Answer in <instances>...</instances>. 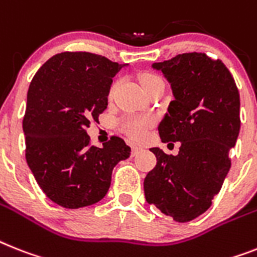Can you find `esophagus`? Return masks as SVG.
<instances>
[{
  "mask_svg": "<svg viewBox=\"0 0 257 257\" xmlns=\"http://www.w3.org/2000/svg\"><path fill=\"white\" fill-rule=\"evenodd\" d=\"M142 151V148L141 147H138V146H134L133 147V156H137L139 152Z\"/></svg>",
  "mask_w": 257,
  "mask_h": 257,
  "instance_id": "34e87169",
  "label": "esophagus"
}]
</instances>
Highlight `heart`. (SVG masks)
Instances as JSON below:
<instances>
[{
  "mask_svg": "<svg viewBox=\"0 0 257 257\" xmlns=\"http://www.w3.org/2000/svg\"><path fill=\"white\" fill-rule=\"evenodd\" d=\"M160 78L158 77L154 73H143L141 76V84L143 88H146L147 85L152 84V82L158 81ZM116 82H114L113 85L110 86L109 89V97H111L114 93V89H115ZM152 123L151 118H139V116H124L122 119L119 120V128L122 131L131 137L133 139H142V138L146 135V130H147V127Z\"/></svg>",
  "mask_w": 257,
  "mask_h": 257,
  "instance_id": "obj_1",
  "label": "heart"
}]
</instances>
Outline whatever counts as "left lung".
I'll return each instance as SVG.
<instances>
[{"instance_id": "8db88e82", "label": "left lung", "mask_w": 257, "mask_h": 257, "mask_svg": "<svg viewBox=\"0 0 257 257\" xmlns=\"http://www.w3.org/2000/svg\"><path fill=\"white\" fill-rule=\"evenodd\" d=\"M175 99L159 124L162 142H180L179 155L155 147L158 163L144 179V196L176 222H189L211 206L231 167L228 152L240 130V98L220 60L190 52L154 63Z\"/></svg>"}]
</instances>
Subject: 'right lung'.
Listing matches in <instances>:
<instances>
[{
    "mask_svg": "<svg viewBox=\"0 0 257 257\" xmlns=\"http://www.w3.org/2000/svg\"><path fill=\"white\" fill-rule=\"evenodd\" d=\"M126 64L90 52L52 56L35 73L27 92L23 133L26 162L52 202L78 209L98 202L113 169L130 156L123 139L90 146L86 128L107 107L113 77Z\"/></svg>",
    "mask_w": 257,
    "mask_h": 257,
    "instance_id": "1",
    "label": "right lung"
}]
</instances>
